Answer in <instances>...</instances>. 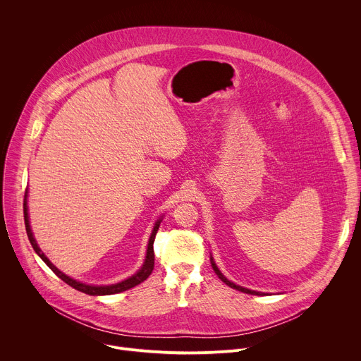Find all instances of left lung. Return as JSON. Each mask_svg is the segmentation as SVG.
Returning a JSON list of instances; mask_svg holds the SVG:
<instances>
[{"mask_svg":"<svg viewBox=\"0 0 361 361\" xmlns=\"http://www.w3.org/2000/svg\"><path fill=\"white\" fill-rule=\"evenodd\" d=\"M210 262H212V266H213V270L216 271V274L219 276V279L223 281V283H226L228 287H231V288H235V290H238V291H243V293H247V294H255V295H263L264 293H260V291H254V290H250V288H245V287H241V286H237V284H234L233 281H230L220 270H219V267H217V264H216V262H214V259H213V255L210 257Z\"/></svg>","mask_w":361,"mask_h":361,"instance_id":"obj_1","label":"left lung"}]
</instances>
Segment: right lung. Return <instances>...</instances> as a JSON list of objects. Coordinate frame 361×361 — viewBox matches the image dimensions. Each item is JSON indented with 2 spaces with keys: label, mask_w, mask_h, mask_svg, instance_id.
Segmentation results:
<instances>
[{
  "label": "right lung",
  "mask_w": 361,
  "mask_h": 361,
  "mask_svg": "<svg viewBox=\"0 0 361 361\" xmlns=\"http://www.w3.org/2000/svg\"><path fill=\"white\" fill-rule=\"evenodd\" d=\"M27 197H28V191H25V195H24V221H25V230H27V235L30 238V243L34 248V251L41 257V260L53 270L63 281H66L68 286H71L73 288L81 291V293H85V294H90V295H110V294H117V293H121V291H126V290H130L135 286H138L140 283H142L144 280L148 279V276L151 274L152 269H154V248H152V244H154V238H156V234L159 231V227L163 221V216L156 221V224H154V228L151 231V235H149V240H148V245H147V254H145V260H144V264L142 267L135 273L133 274L131 277L120 281V283H116V284H109V286H94V284H85V283H81V281H77L71 277H68L67 274H64L63 271H60L53 263H51L47 255L41 251V248L38 247L35 238H34V234H32V230H31V226H30V217H28V201H27Z\"/></svg>",
  "instance_id": "1"
}]
</instances>
